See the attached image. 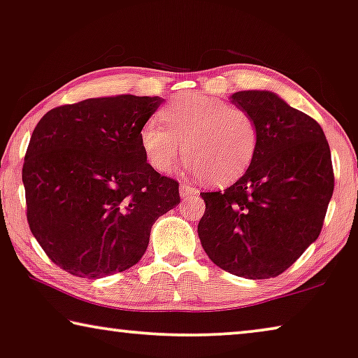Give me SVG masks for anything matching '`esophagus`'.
Returning a JSON list of instances; mask_svg holds the SVG:
<instances>
[{
    "mask_svg": "<svg viewBox=\"0 0 358 358\" xmlns=\"http://www.w3.org/2000/svg\"><path fill=\"white\" fill-rule=\"evenodd\" d=\"M199 191H197L194 186H191L188 183H183L180 186V196L181 197H189V196H196Z\"/></svg>",
    "mask_w": 358,
    "mask_h": 358,
    "instance_id": "obj_1",
    "label": "esophagus"
}]
</instances>
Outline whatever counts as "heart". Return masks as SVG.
<instances>
[{"mask_svg": "<svg viewBox=\"0 0 358 358\" xmlns=\"http://www.w3.org/2000/svg\"><path fill=\"white\" fill-rule=\"evenodd\" d=\"M161 119L165 127L151 119L140 131L143 151L157 172L173 170L183 151L191 173L228 185L246 172L257 152L254 117L218 98L183 94L165 106Z\"/></svg>", "mask_w": 358, "mask_h": 358, "instance_id": "heart-1", "label": "heart"}]
</instances>
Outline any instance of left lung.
I'll return each instance as SVG.
<instances>
[{
	"mask_svg": "<svg viewBox=\"0 0 358 358\" xmlns=\"http://www.w3.org/2000/svg\"><path fill=\"white\" fill-rule=\"evenodd\" d=\"M231 103L259 128L246 173L230 188L201 193V244L217 266L249 280L273 278L322 231L334 189L331 152L317 120L271 92H238Z\"/></svg>",
	"mask_w": 358,
	"mask_h": 358,
	"instance_id": "left-lung-1",
	"label": "left lung"
}]
</instances>
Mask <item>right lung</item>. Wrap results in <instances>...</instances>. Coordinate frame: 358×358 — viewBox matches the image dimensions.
Listing matches in <instances>:
<instances>
[{
    "instance_id": "add662e5",
    "label": "right lung",
    "mask_w": 358,
    "mask_h": 358,
    "mask_svg": "<svg viewBox=\"0 0 358 358\" xmlns=\"http://www.w3.org/2000/svg\"><path fill=\"white\" fill-rule=\"evenodd\" d=\"M159 96L119 94L51 109L27 148L22 181L30 231L80 278H104L146 252L154 222L180 204L178 181L146 161L140 131Z\"/></svg>"
}]
</instances>
